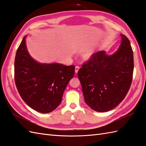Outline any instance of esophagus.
<instances>
[{"instance_id": "esophagus-1", "label": "esophagus", "mask_w": 146, "mask_h": 146, "mask_svg": "<svg viewBox=\"0 0 146 146\" xmlns=\"http://www.w3.org/2000/svg\"><path fill=\"white\" fill-rule=\"evenodd\" d=\"M79 69H80V66H76L75 67V73H78V72Z\"/></svg>"}]
</instances>
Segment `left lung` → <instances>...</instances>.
<instances>
[{
	"label": "left lung",
	"mask_w": 146,
	"mask_h": 146,
	"mask_svg": "<svg viewBox=\"0 0 146 146\" xmlns=\"http://www.w3.org/2000/svg\"><path fill=\"white\" fill-rule=\"evenodd\" d=\"M121 36L116 52L111 55L105 51L94 53L78 72L84 101L98 112L116 107L126 97L133 80V49L127 37Z\"/></svg>",
	"instance_id": "left-lung-1"
}]
</instances>
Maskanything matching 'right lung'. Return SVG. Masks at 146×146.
Masks as SVG:
<instances>
[{"instance_id":"right-lung-1","label":"right lung","mask_w":146,"mask_h":146,"mask_svg":"<svg viewBox=\"0 0 146 146\" xmlns=\"http://www.w3.org/2000/svg\"><path fill=\"white\" fill-rule=\"evenodd\" d=\"M25 36L17 50L14 78L19 94L27 104L42 113L55 110L73 78L75 67L60 63H40L27 49Z\"/></svg>"}]
</instances>
